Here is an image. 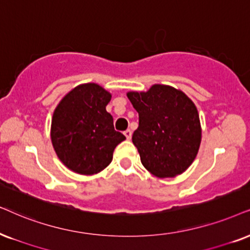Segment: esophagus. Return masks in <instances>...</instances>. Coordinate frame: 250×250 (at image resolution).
<instances>
[{"mask_svg":"<svg viewBox=\"0 0 250 250\" xmlns=\"http://www.w3.org/2000/svg\"><path fill=\"white\" fill-rule=\"evenodd\" d=\"M125 136L127 137V140H131V136H132V131L131 130H125Z\"/></svg>","mask_w":250,"mask_h":250,"instance_id":"1","label":"esophagus"}]
</instances>
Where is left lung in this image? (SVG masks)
<instances>
[{"label":"left lung","mask_w":250,"mask_h":250,"mask_svg":"<svg viewBox=\"0 0 250 250\" xmlns=\"http://www.w3.org/2000/svg\"><path fill=\"white\" fill-rule=\"evenodd\" d=\"M128 99L140 125L132 135L141 162L157 178L182 174L197 156L202 140L195 104L181 90L154 84L147 91H130Z\"/></svg>","instance_id":"8db88e82"}]
</instances>
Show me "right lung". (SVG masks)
I'll use <instances>...</instances> for the list:
<instances>
[{
    "instance_id": "obj_1",
    "label": "right lung",
    "mask_w": 250,
    "mask_h": 250,
    "mask_svg": "<svg viewBox=\"0 0 250 250\" xmlns=\"http://www.w3.org/2000/svg\"><path fill=\"white\" fill-rule=\"evenodd\" d=\"M108 91L96 83L77 85L53 113L50 140L59 159L72 172L93 175L113 159L116 145L125 140L106 110Z\"/></svg>"
}]
</instances>
